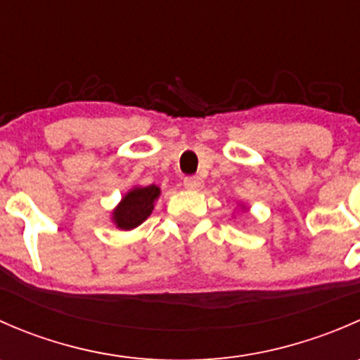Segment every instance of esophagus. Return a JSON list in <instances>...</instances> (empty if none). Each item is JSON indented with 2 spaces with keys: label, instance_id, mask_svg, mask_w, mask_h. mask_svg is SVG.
Segmentation results:
<instances>
[{
  "label": "esophagus",
  "instance_id": "34e87169",
  "mask_svg": "<svg viewBox=\"0 0 360 360\" xmlns=\"http://www.w3.org/2000/svg\"><path fill=\"white\" fill-rule=\"evenodd\" d=\"M202 184V179L198 176L184 177V188H188V190H200Z\"/></svg>",
  "mask_w": 360,
  "mask_h": 360
}]
</instances>
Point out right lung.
I'll use <instances>...</instances> for the list:
<instances>
[{"instance_id": "1", "label": "right lung", "mask_w": 360, "mask_h": 360, "mask_svg": "<svg viewBox=\"0 0 360 360\" xmlns=\"http://www.w3.org/2000/svg\"><path fill=\"white\" fill-rule=\"evenodd\" d=\"M158 195L160 188L155 184L129 191L118 205V209H115V212H112L116 226L122 228V230H132V228L139 226L151 214L153 202L157 200Z\"/></svg>"}]
</instances>
